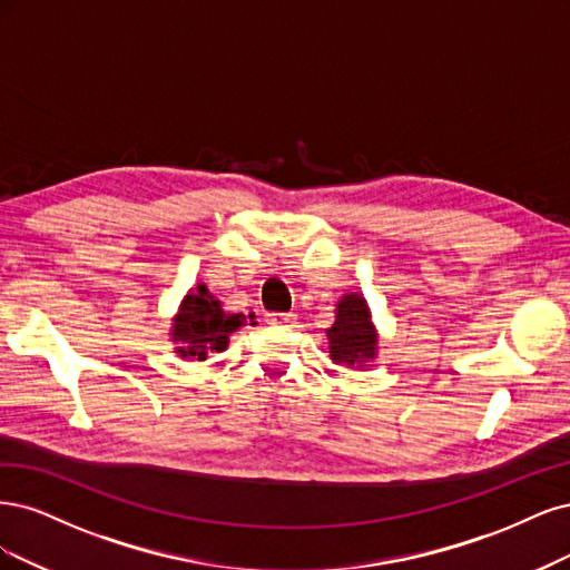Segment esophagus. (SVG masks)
I'll list each match as a JSON object with an SVG mask.
<instances>
[{
	"label": "esophagus",
	"mask_w": 570,
	"mask_h": 570,
	"mask_svg": "<svg viewBox=\"0 0 570 570\" xmlns=\"http://www.w3.org/2000/svg\"><path fill=\"white\" fill-rule=\"evenodd\" d=\"M265 320L269 324H277V326H293V322H296V315H293V312H267Z\"/></svg>",
	"instance_id": "esophagus-1"
}]
</instances>
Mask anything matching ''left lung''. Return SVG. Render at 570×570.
I'll use <instances>...</instances> for the list:
<instances>
[{
  "label": "left lung",
  "mask_w": 570,
  "mask_h": 570,
  "mask_svg": "<svg viewBox=\"0 0 570 570\" xmlns=\"http://www.w3.org/2000/svg\"><path fill=\"white\" fill-rule=\"evenodd\" d=\"M328 351H332L334 362L360 364L374 357L376 353V334L370 322V309L357 293L343 296L336 309V322L328 328Z\"/></svg>",
  "instance_id": "8db88e82"
}]
</instances>
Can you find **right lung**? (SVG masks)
Instances as JSON below:
<instances>
[{"label":"right lung","instance_id":"obj_1","mask_svg":"<svg viewBox=\"0 0 570 570\" xmlns=\"http://www.w3.org/2000/svg\"><path fill=\"white\" fill-rule=\"evenodd\" d=\"M244 320V315H227L219 301L210 296V291L198 286L185 298L179 315L175 317L173 338L181 343L177 353L196 360H206L210 351L223 353L229 343V334L236 332Z\"/></svg>","mask_w":570,"mask_h":570}]
</instances>
